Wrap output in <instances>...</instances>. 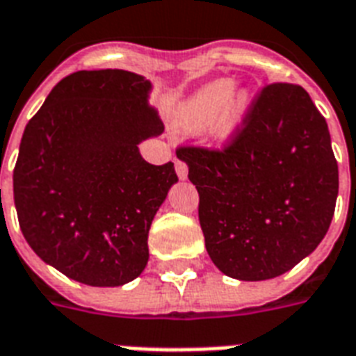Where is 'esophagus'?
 Segmentation results:
<instances>
[{"instance_id": "obj_1", "label": "esophagus", "mask_w": 356, "mask_h": 356, "mask_svg": "<svg viewBox=\"0 0 356 356\" xmlns=\"http://www.w3.org/2000/svg\"><path fill=\"white\" fill-rule=\"evenodd\" d=\"M175 169H176V175H178V178H180V180H187V165L184 163V161L176 159Z\"/></svg>"}]
</instances>
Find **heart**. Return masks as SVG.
I'll return each mask as SVG.
<instances>
[{
  "instance_id": "heart-1",
  "label": "heart",
  "mask_w": 356,
  "mask_h": 356,
  "mask_svg": "<svg viewBox=\"0 0 356 356\" xmlns=\"http://www.w3.org/2000/svg\"><path fill=\"white\" fill-rule=\"evenodd\" d=\"M232 79H217L200 90L180 107L176 122L186 134H202L209 128L219 143L232 140L243 126L250 107V96L241 90L234 92Z\"/></svg>"
}]
</instances>
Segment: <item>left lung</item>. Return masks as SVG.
I'll return each instance as SVG.
<instances>
[{"label":"left lung","instance_id":"1","mask_svg":"<svg viewBox=\"0 0 356 356\" xmlns=\"http://www.w3.org/2000/svg\"><path fill=\"white\" fill-rule=\"evenodd\" d=\"M178 158L200 197L206 250L228 277H278L329 230L338 163L329 126L299 85L264 87L222 150L180 148Z\"/></svg>","mask_w":356,"mask_h":356}]
</instances>
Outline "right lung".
Returning <instances> with one entry per match:
<instances>
[{"instance_id": "right-lung-1", "label": "right lung", "mask_w": 356, "mask_h": 356, "mask_svg": "<svg viewBox=\"0 0 356 356\" xmlns=\"http://www.w3.org/2000/svg\"><path fill=\"white\" fill-rule=\"evenodd\" d=\"M150 90L128 70H79L55 85L22 135L13 175L22 234L40 260L87 286L139 277L154 216L178 181L175 163L139 152L163 134Z\"/></svg>"}]
</instances>
